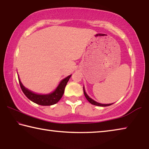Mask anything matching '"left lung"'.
I'll return each mask as SVG.
<instances>
[{"label":"left lung","mask_w":149,"mask_h":149,"mask_svg":"<svg viewBox=\"0 0 149 149\" xmlns=\"http://www.w3.org/2000/svg\"><path fill=\"white\" fill-rule=\"evenodd\" d=\"M84 95H85V97H86V99H87L88 101H89L91 104H92L93 105H95V106H99V107H108V106H110L112 105V104H114V103H112V104H100V103H99L95 101L94 100H93L91 98H90L89 96L87 95V93H85V89L84 87Z\"/></svg>","instance_id":"left-lung-1"}]
</instances>
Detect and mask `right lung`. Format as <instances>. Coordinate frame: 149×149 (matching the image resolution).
Segmentation results:
<instances>
[{
	"mask_svg": "<svg viewBox=\"0 0 149 149\" xmlns=\"http://www.w3.org/2000/svg\"><path fill=\"white\" fill-rule=\"evenodd\" d=\"M72 75H70L69 76L64 78L60 81V84L57 88L55 89L54 91H53L50 94L48 95H39L36 94L31 92V91L26 89L19 79V83L20 87L22 90V91L24 93V95L28 98V99L31 100L32 102L36 103L37 104L42 105V106H50L56 104L59 101L63 96V94L64 93L65 87L66 86V84L68 81L70 77Z\"/></svg>",
	"mask_w": 149,
	"mask_h": 149,
	"instance_id": "right-lung-1",
	"label": "right lung"
}]
</instances>
